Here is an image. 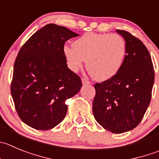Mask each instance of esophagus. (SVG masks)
Wrapping results in <instances>:
<instances>
[{"label":"esophagus","mask_w":159,"mask_h":159,"mask_svg":"<svg viewBox=\"0 0 159 159\" xmlns=\"http://www.w3.org/2000/svg\"><path fill=\"white\" fill-rule=\"evenodd\" d=\"M81 81H82V84H91V82H90V81H89V80H87L86 78H82V79H81Z\"/></svg>","instance_id":"1"}]
</instances>
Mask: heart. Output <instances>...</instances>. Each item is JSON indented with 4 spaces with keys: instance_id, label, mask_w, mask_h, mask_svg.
Instances as JSON below:
<instances>
[{
    "instance_id": "obj_1",
    "label": "heart",
    "mask_w": 159,
    "mask_h": 159,
    "mask_svg": "<svg viewBox=\"0 0 159 159\" xmlns=\"http://www.w3.org/2000/svg\"><path fill=\"white\" fill-rule=\"evenodd\" d=\"M74 47L63 49L68 66L78 71L86 60L89 74L96 81H106L115 76L121 67L125 42L115 34L87 33L75 41Z\"/></svg>"
}]
</instances>
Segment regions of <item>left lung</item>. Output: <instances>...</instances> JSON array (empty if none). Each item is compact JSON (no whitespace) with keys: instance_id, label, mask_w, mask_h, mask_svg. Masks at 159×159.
Listing matches in <instances>:
<instances>
[{"instance_id":"obj_1","label":"left lung","mask_w":159,"mask_h":159,"mask_svg":"<svg viewBox=\"0 0 159 159\" xmlns=\"http://www.w3.org/2000/svg\"><path fill=\"white\" fill-rule=\"evenodd\" d=\"M116 31L125 41V56L115 76L94 84L93 112L105 129L122 133L141 121L151 102L155 70L143 43L127 31Z\"/></svg>"}]
</instances>
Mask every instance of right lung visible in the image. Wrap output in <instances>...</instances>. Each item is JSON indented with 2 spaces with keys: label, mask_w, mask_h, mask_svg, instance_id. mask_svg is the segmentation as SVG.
<instances>
[{
  "label": "right lung",
  "mask_w": 159,
  "mask_h": 159,
  "mask_svg": "<svg viewBox=\"0 0 159 159\" xmlns=\"http://www.w3.org/2000/svg\"><path fill=\"white\" fill-rule=\"evenodd\" d=\"M79 35L64 26L47 24L19 50L14 63L11 93L20 119L38 130L54 128L67 112L65 102L82 86L67 67L66 41Z\"/></svg>",
  "instance_id": "add662e5"
}]
</instances>
